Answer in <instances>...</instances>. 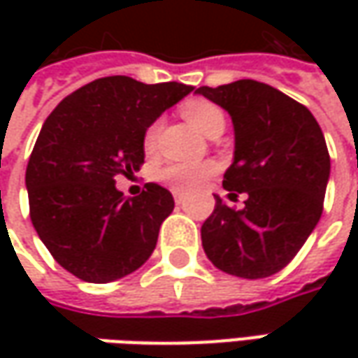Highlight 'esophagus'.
I'll return each mask as SVG.
<instances>
[{"instance_id": "obj_1", "label": "esophagus", "mask_w": 358, "mask_h": 358, "mask_svg": "<svg viewBox=\"0 0 358 358\" xmlns=\"http://www.w3.org/2000/svg\"><path fill=\"white\" fill-rule=\"evenodd\" d=\"M173 197H175V203H183V199H185V193H183V191H179V189H173Z\"/></svg>"}]
</instances>
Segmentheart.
<instances>
[{"mask_svg":"<svg viewBox=\"0 0 358 358\" xmlns=\"http://www.w3.org/2000/svg\"><path fill=\"white\" fill-rule=\"evenodd\" d=\"M183 115L205 135L213 133L215 129L225 127L223 111L215 103L203 101V99H195V101H189V103L183 105ZM157 133L159 125L153 123L145 133V149H151L155 145ZM213 173V163H207V161H181V163H171V165L163 167L159 171V179L171 189L191 191V189H197V187L203 185Z\"/></svg>","mask_w":358,"mask_h":358,"instance_id":"obj_1","label":"heart"}]
</instances>
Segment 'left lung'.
<instances>
[{"instance_id": "left-lung-1", "label": "left lung", "mask_w": 358, "mask_h": 358, "mask_svg": "<svg viewBox=\"0 0 358 358\" xmlns=\"http://www.w3.org/2000/svg\"><path fill=\"white\" fill-rule=\"evenodd\" d=\"M231 115L233 163L223 187L233 209L215 195V209L201 227L205 255L215 267L243 279L279 273L309 239L323 213L331 159L323 131L305 105L253 79L199 87Z\"/></svg>"}]
</instances>
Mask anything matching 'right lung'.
I'll use <instances>...</instances> for the list:
<instances>
[{
    "mask_svg": "<svg viewBox=\"0 0 358 358\" xmlns=\"http://www.w3.org/2000/svg\"><path fill=\"white\" fill-rule=\"evenodd\" d=\"M193 90L101 77L45 119L25 171L29 215L49 253L77 279L117 281L151 257L173 195L147 183L141 195L123 197L115 177L139 171L147 127Z\"/></svg>",
    "mask_w": 358,
    "mask_h": 358,
    "instance_id": "right-lung-1",
    "label": "right lung"
}]
</instances>
